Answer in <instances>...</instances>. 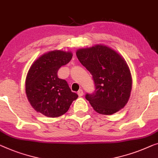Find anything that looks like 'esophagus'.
<instances>
[{"label":"esophagus","instance_id":"esophagus-1","mask_svg":"<svg viewBox=\"0 0 158 158\" xmlns=\"http://www.w3.org/2000/svg\"><path fill=\"white\" fill-rule=\"evenodd\" d=\"M77 95H78L80 97H81V96H83V90H79L78 91H77Z\"/></svg>","mask_w":158,"mask_h":158}]
</instances>
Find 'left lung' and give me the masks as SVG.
<instances>
[{"label":"left lung","instance_id":"obj_1","mask_svg":"<svg viewBox=\"0 0 158 158\" xmlns=\"http://www.w3.org/2000/svg\"><path fill=\"white\" fill-rule=\"evenodd\" d=\"M76 55L93 76L95 90L87 93L85 98L93 109L102 115H112L123 108L132 88L131 75L124 59L102 45L80 49Z\"/></svg>","mask_w":158,"mask_h":158}]
</instances>
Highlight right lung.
I'll use <instances>...</instances> for the list:
<instances>
[{"instance_id":"1","label":"right lung","mask_w":158,"mask_h":158,"mask_svg":"<svg viewBox=\"0 0 158 158\" xmlns=\"http://www.w3.org/2000/svg\"><path fill=\"white\" fill-rule=\"evenodd\" d=\"M72 57L70 52L51 51L40 56L30 68L26 93L32 107L43 115L56 118L63 115L78 97L67 81L58 77V70Z\"/></svg>"}]
</instances>
